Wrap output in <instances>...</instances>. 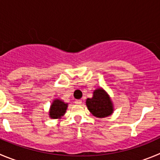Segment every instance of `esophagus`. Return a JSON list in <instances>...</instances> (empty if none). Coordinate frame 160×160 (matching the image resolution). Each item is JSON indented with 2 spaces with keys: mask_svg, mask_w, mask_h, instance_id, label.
<instances>
[{
  "mask_svg": "<svg viewBox=\"0 0 160 160\" xmlns=\"http://www.w3.org/2000/svg\"><path fill=\"white\" fill-rule=\"evenodd\" d=\"M75 103L76 104H81L82 100L81 99H77V100H75Z\"/></svg>",
  "mask_w": 160,
  "mask_h": 160,
  "instance_id": "obj_1",
  "label": "esophagus"
}]
</instances>
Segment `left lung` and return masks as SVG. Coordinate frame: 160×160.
I'll use <instances>...</instances> for the list:
<instances>
[{"instance_id": "obj_1", "label": "left lung", "mask_w": 160, "mask_h": 160, "mask_svg": "<svg viewBox=\"0 0 160 160\" xmlns=\"http://www.w3.org/2000/svg\"><path fill=\"white\" fill-rule=\"evenodd\" d=\"M86 104L89 111L97 118H106L113 113V105L110 97L102 88L95 90L93 97L88 98Z\"/></svg>"}]
</instances>
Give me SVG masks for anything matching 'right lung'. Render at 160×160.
<instances>
[{
    "label": "right lung",
    "mask_w": 160,
    "mask_h": 160,
    "mask_svg": "<svg viewBox=\"0 0 160 160\" xmlns=\"http://www.w3.org/2000/svg\"><path fill=\"white\" fill-rule=\"evenodd\" d=\"M67 107H68L67 103H65L60 99H56V100L53 101L51 107H50V112H49L50 117L53 119L62 117L66 111Z\"/></svg>",
    "instance_id": "right-lung-1"
}]
</instances>
